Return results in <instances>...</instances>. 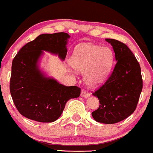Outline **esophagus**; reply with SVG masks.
Segmentation results:
<instances>
[{"label": "esophagus", "mask_w": 153, "mask_h": 153, "mask_svg": "<svg viewBox=\"0 0 153 153\" xmlns=\"http://www.w3.org/2000/svg\"><path fill=\"white\" fill-rule=\"evenodd\" d=\"M80 96L82 97H84V98H86V97H88L90 96V94L88 93V91L85 90H82L81 91V94H80Z\"/></svg>", "instance_id": "1"}]
</instances>
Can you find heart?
I'll return each instance as SVG.
<instances>
[{"mask_svg":"<svg viewBox=\"0 0 153 153\" xmlns=\"http://www.w3.org/2000/svg\"><path fill=\"white\" fill-rule=\"evenodd\" d=\"M70 63L80 72H85V80L91 87L102 84L114 64V53L108 47L83 44L74 50Z\"/></svg>","mask_w":153,"mask_h":153,"instance_id":"heart-1","label":"heart"}]
</instances>
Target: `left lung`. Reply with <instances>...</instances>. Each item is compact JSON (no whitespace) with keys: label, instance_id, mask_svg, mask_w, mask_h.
Returning <instances> with one entry per match:
<instances>
[{"label":"left lung","instance_id":"1","mask_svg":"<svg viewBox=\"0 0 153 153\" xmlns=\"http://www.w3.org/2000/svg\"><path fill=\"white\" fill-rule=\"evenodd\" d=\"M115 52V68L111 75L92 94L99 99L100 105L91 113L97 122L112 124L130 116L136 110L142 90L140 65L125 43L107 38Z\"/></svg>","mask_w":153,"mask_h":153}]
</instances>
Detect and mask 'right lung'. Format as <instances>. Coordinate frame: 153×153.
I'll return each instance as SVG.
<instances>
[{
	"label": "right lung",
	"instance_id": "right-lung-1",
	"mask_svg": "<svg viewBox=\"0 0 153 153\" xmlns=\"http://www.w3.org/2000/svg\"><path fill=\"white\" fill-rule=\"evenodd\" d=\"M70 36L65 33L42 34L25 45L11 65L10 92L21 115L41 123H51L61 116L67 102L78 97L80 88L65 86L46 77L38 67L43 51L66 57Z\"/></svg>",
	"mask_w": 153,
	"mask_h": 153
}]
</instances>
